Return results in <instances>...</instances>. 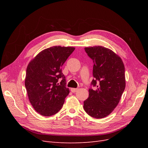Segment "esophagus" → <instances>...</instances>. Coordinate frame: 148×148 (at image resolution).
<instances>
[{"instance_id": "esophagus-1", "label": "esophagus", "mask_w": 148, "mask_h": 148, "mask_svg": "<svg viewBox=\"0 0 148 148\" xmlns=\"http://www.w3.org/2000/svg\"><path fill=\"white\" fill-rule=\"evenodd\" d=\"M78 90V88H71V91L72 92H76Z\"/></svg>"}]
</instances>
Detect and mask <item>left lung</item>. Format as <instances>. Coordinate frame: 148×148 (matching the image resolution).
Returning <instances> with one entry per match:
<instances>
[{"instance_id":"obj_1","label":"left lung","mask_w":148,"mask_h":148,"mask_svg":"<svg viewBox=\"0 0 148 148\" xmlns=\"http://www.w3.org/2000/svg\"><path fill=\"white\" fill-rule=\"evenodd\" d=\"M92 60L94 79L89 89V97L83 108L91 117H107L117 106L125 88V66L121 58L109 49L102 46L85 47Z\"/></svg>"}]
</instances>
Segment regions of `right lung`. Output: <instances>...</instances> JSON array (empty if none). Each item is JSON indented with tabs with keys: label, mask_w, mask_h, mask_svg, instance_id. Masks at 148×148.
<instances>
[{
	"label": "right lung",
	"mask_w": 148,
	"mask_h": 148,
	"mask_svg": "<svg viewBox=\"0 0 148 148\" xmlns=\"http://www.w3.org/2000/svg\"><path fill=\"white\" fill-rule=\"evenodd\" d=\"M74 50L73 47L46 49L27 66L25 84L29 100L34 110L43 116L57 114L69 94L61 67Z\"/></svg>",
	"instance_id": "obj_1"
}]
</instances>
